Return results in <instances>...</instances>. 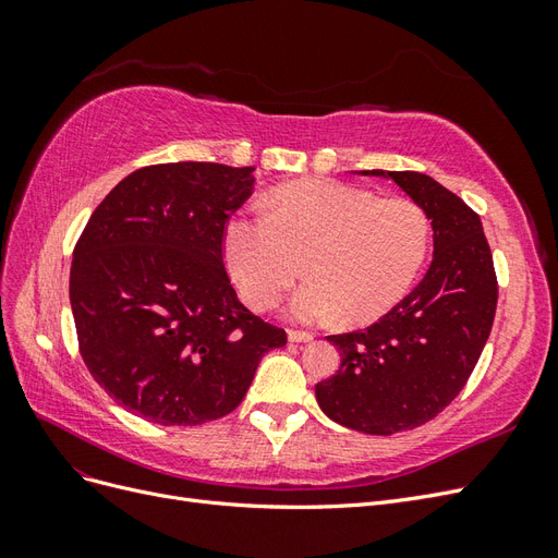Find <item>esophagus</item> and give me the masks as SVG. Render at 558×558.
<instances>
[{
	"instance_id": "34e87169",
	"label": "esophagus",
	"mask_w": 558,
	"mask_h": 558,
	"mask_svg": "<svg viewBox=\"0 0 558 558\" xmlns=\"http://www.w3.org/2000/svg\"><path fill=\"white\" fill-rule=\"evenodd\" d=\"M289 340L291 342H312L314 335L312 332H302V330H289Z\"/></svg>"
}]
</instances>
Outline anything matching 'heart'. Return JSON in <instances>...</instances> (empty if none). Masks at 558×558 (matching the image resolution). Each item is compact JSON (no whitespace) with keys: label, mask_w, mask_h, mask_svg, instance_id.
I'll use <instances>...</instances> for the list:
<instances>
[{"label":"heart","mask_w":558,"mask_h":558,"mask_svg":"<svg viewBox=\"0 0 558 558\" xmlns=\"http://www.w3.org/2000/svg\"><path fill=\"white\" fill-rule=\"evenodd\" d=\"M267 209L230 218L223 260L256 310L275 307L305 263L310 281L289 305L302 324H369L398 305L428 256V214L410 197L305 179L279 185Z\"/></svg>","instance_id":"1"}]
</instances>
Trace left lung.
<instances>
[{"instance_id": "1", "label": "left lung", "mask_w": 558, "mask_h": 558, "mask_svg": "<svg viewBox=\"0 0 558 558\" xmlns=\"http://www.w3.org/2000/svg\"><path fill=\"white\" fill-rule=\"evenodd\" d=\"M398 183L426 209L433 263L416 289L365 330L328 335L340 369L316 384L337 424L367 435L412 430L461 393L494 326L498 281L480 216L421 172L363 170Z\"/></svg>"}]
</instances>
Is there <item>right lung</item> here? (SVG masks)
<instances>
[{
	"mask_svg": "<svg viewBox=\"0 0 558 558\" xmlns=\"http://www.w3.org/2000/svg\"><path fill=\"white\" fill-rule=\"evenodd\" d=\"M256 167L167 162L128 174L74 248L70 302L81 356L150 424L197 426L244 400L286 332L251 314L223 265V228Z\"/></svg>",
	"mask_w": 558,
	"mask_h": 558,
	"instance_id": "add662e5",
	"label": "right lung"
}]
</instances>
